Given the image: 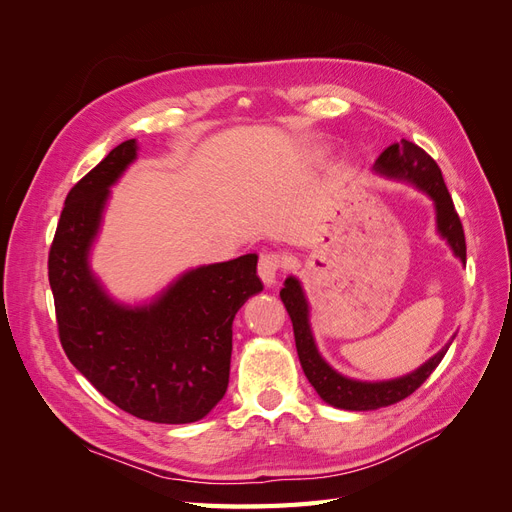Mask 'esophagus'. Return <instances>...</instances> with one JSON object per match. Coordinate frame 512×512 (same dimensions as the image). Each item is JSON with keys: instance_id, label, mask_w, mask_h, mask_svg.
Wrapping results in <instances>:
<instances>
[{"instance_id": "esophagus-1", "label": "esophagus", "mask_w": 512, "mask_h": 512, "mask_svg": "<svg viewBox=\"0 0 512 512\" xmlns=\"http://www.w3.org/2000/svg\"><path fill=\"white\" fill-rule=\"evenodd\" d=\"M290 258L282 252H265L258 260V275L260 280L267 286H273L277 282V275H280L288 267Z\"/></svg>"}]
</instances>
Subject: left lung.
<instances>
[{
  "mask_svg": "<svg viewBox=\"0 0 512 512\" xmlns=\"http://www.w3.org/2000/svg\"><path fill=\"white\" fill-rule=\"evenodd\" d=\"M374 170L382 177L412 183L414 188L425 192L433 200V207H436V226L440 237L446 239L453 254L461 262H466V237H463V226L455 211L453 198L446 190L442 170L436 164V160L427 156L421 147L404 138L401 143L386 147L380 153ZM280 297L292 320L294 342H297V354L305 376L320 395V399L327 401L333 408L365 412L397 404V401L412 395L418 386L431 376V371L440 365L448 346H451V342H448L438 354H433L429 361H425L421 367L401 378L382 382L352 380L335 371L318 352L312 324H309V303L297 277H286L284 288L280 290Z\"/></svg>",
  "mask_w": 512,
  "mask_h": 512,
  "instance_id": "left-lung-1",
  "label": "left lung"
}]
</instances>
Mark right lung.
Masks as SVG:
<instances>
[{
	"label": "right lung",
	"mask_w": 512,
	"mask_h": 512,
	"mask_svg": "<svg viewBox=\"0 0 512 512\" xmlns=\"http://www.w3.org/2000/svg\"><path fill=\"white\" fill-rule=\"evenodd\" d=\"M126 141L66 196L49 252L57 329L70 363L117 408L151 423L207 416L228 389L232 320L262 290L256 254L185 271L143 305L115 301L91 271L111 185L136 160Z\"/></svg>",
	"instance_id": "obj_1"
}]
</instances>
